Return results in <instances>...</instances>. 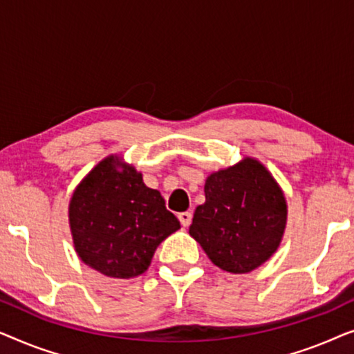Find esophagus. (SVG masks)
<instances>
[{
	"label": "esophagus",
	"mask_w": 354,
	"mask_h": 354,
	"mask_svg": "<svg viewBox=\"0 0 354 354\" xmlns=\"http://www.w3.org/2000/svg\"><path fill=\"white\" fill-rule=\"evenodd\" d=\"M192 217H193L192 212L185 211V212H180V214H178V221H180V224L183 227H188L192 224Z\"/></svg>",
	"instance_id": "esophagus-1"
}]
</instances>
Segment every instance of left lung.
I'll use <instances>...</instances> for the list:
<instances>
[{
  "label": "left lung",
  "mask_w": 354,
  "mask_h": 354,
  "mask_svg": "<svg viewBox=\"0 0 354 354\" xmlns=\"http://www.w3.org/2000/svg\"><path fill=\"white\" fill-rule=\"evenodd\" d=\"M205 195L190 235L217 268L246 274L274 254L287 222V203L263 164L246 158L211 174Z\"/></svg>",
  "instance_id": "1"
}]
</instances>
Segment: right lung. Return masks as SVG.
Masks as SVG:
<instances>
[{
  "label": "right lung",
  "mask_w": 354,
  "mask_h": 354,
  "mask_svg": "<svg viewBox=\"0 0 354 354\" xmlns=\"http://www.w3.org/2000/svg\"><path fill=\"white\" fill-rule=\"evenodd\" d=\"M69 221L80 259L114 279L143 274L159 243L180 229L161 193L114 156L101 161L77 187Z\"/></svg>",
  "instance_id": "add662e5"
}]
</instances>
